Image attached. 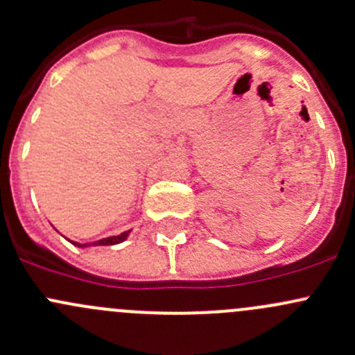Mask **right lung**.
Returning a JSON list of instances; mask_svg holds the SVG:
<instances>
[{
	"label": "right lung",
	"instance_id": "add662e5",
	"mask_svg": "<svg viewBox=\"0 0 355 355\" xmlns=\"http://www.w3.org/2000/svg\"><path fill=\"white\" fill-rule=\"evenodd\" d=\"M128 234H130V230L128 232H123V234L120 235H113V237H108V239H101V241H96V242H89V244H78V242H71L73 245L77 247H91V245H114V244H120V242H123L125 239L128 237Z\"/></svg>",
	"mask_w": 355,
	"mask_h": 355
}]
</instances>
